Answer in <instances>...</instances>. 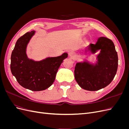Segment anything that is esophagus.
Wrapping results in <instances>:
<instances>
[{
  "instance_id": "1",
  "label": "esophagus",
  "mask_w": 129,
  "mask_h": 129,
  "mask_svg": "<svg viewBox=\"0 0 129 129\" xmlns=\"http://www.w3.org/2000/svg\"><path fill=\"white\" fill-rule=\"evenodd\" d=\"M68 55L69 56L71 57V58H74V57L75 56V53H74V52L73 51H70L69 53H68Z\"/></svg>"
}]
</instances>
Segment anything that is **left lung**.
<instances>
[{"label": "left lung", "instance_id": "left-lung-1", "mask_svg": "<svg viewBox=\"0 0 129 129\" xmlns=\"http://www.w3.org/2000/svg\"><path fill=\"white\" fill-rule=\"evenodd\" d=\"M88 49L92 53L99 50L98 62L95 65L87 62L77 63L74 75L77 83L85 90L96 91L107 87L114 79L118 68V55L114 42L109 39L100 38L96 44Z\"/></svg>", "mask_w": 129, "mask_h": 129}]
</instances>
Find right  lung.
<instances>
[{"instance_id":"add662e5","label":"right lung","mask_w":129,"mask_h":129,"mask_svg":"<svg viewBox=\"0 0 129 129\" xmlns=\"http://www.w3.org/2000/svg\"><path fill=\"white\" fill-rule=\"evenodd\" d=\"M34 31L27 32L19 38L11 57V71L19 84L32 91H41L49 88L55 79L61 64L68 56L67 53L48 57L41 61L27 58L26 49Z\"/></svg>"}]
</instances>
